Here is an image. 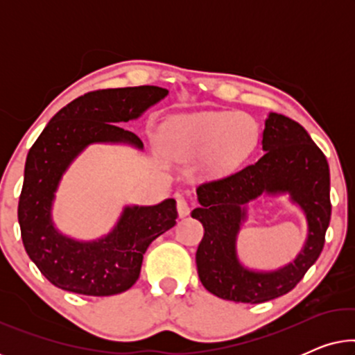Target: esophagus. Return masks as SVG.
Listing matches in <instances>:
<instances>
[{
	"mask_svg": "<svg viewBox=\"0 0 355 355\" xmlns=\"http://www.w3.org/2000/svg\"><path fill=\"white\" fill-rule=\"evenodd\" d=\"M178 213L181 218L187 216L191 213V207H189V203L184 198H178Z\"/></svg>",
	"mask_w": 355,
	"mask_h": 355,
	"instance_id": "obj_1",
	"label": "esophagus"
}]
</instances>
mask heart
I'll return each instance as SVG.
<instances>
[{"mask_svg":"<svg viewBox=\"0 0 355 355\" xmlns=\"http://www.w3.org/2000/svg\"><path fill=\"white\" fill-rule=\"evenodd\" d=\"M163 139L176 158L203 159L210 173H227L254 152L259 129L245 114L207 111L169 119Z\"/></svg>","mask_w":355,"mask_h":355,"instance_id":"b5f03b06","label":"heart"}]
</instances>
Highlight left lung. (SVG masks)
Instances as JSON below:
<instances>
[{
	"label": "left lung",
	"instance_id": "obj_1",
	"mask_svg": "<svg viewBox=\"0 0 355 355\" xmlns=\"http://www.w3.org/2000/svg\"><path fill=\"white\" fill-rule=\"evenodd\" d=\"M261 148L265 153L257 163L198 186L200 207L192 211L205 230L196 254L198 278L208 293L232 302L261 304L294 289L322 254L331 218L327 157L302 125L270 113ZM265 193H288L308 220V239L298 257L271 272L247 269L236 255L246 205Z\"/></svg>",
	"mask_w": 355,
	"mask_h": 355
}]
</instances>
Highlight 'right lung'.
Here are the masks:
<instances>
[{
	"label": "right lung",
	"mask_w": 355,
	"mask_h": 355,
	"mask_svg": "<svg viewBox=\"0 0 355 355\" xmlns=\"http://www.w3.org/2000/svg\"><path fill=\"white\" fill-rule=\"evenodd\" d=\"M168 95L155 85L85 94L53 116L28 150L17 218L27 255L56 288L84 295L124 293L139 279L144 254L176 225V200L124 207L108 234L77 241L58 230L51 210L62 174L92 144H128L144 150L123 123L137 119Z\"/></svg>",
	"instance_id": "1"
}]
</instances>
